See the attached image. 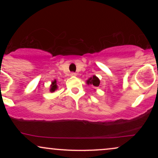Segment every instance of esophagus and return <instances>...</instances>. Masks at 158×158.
Returning <instances> with one entry per match:
<instances>
[{"label":"esophagus","mask_w":158,"mask_h":158,"mask_svg":"<svg viewBox=\"0 0 158 158\" xmlns=\"http://www.w3.org/2000/svg\"><path fill=\"white\" fill-rule=\"evenodd\" d=\"M70 75H71V76H76L77 74L75 73H71Z\"/></svg>","instance_id":"obj_1"}]
</instances>
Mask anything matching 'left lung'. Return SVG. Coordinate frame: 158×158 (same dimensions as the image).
<instances>
[{"mask_svg": "<svg viewBox=\"0 0 158 158\" xmlns=\"http://www.w3.org/2000/svg\"><path fill=\"white\" fill-rule=\"evenodd\" d=\"M87 83L88 85L90 84V85H94L95 87H98V86H99V84H100V81H99V79L96 76V75H94V76L90 77V78L88 80Z\"/></svg>", "mask_w": 158, "mask_h": 158, "instance_id": "1", "label": "left lung"}]
</instances>
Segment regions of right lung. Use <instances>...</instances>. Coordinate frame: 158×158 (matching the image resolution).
<instances>
[{
    "instance_id": "1",
    "label": "right lung",
    "mask_w": 158,
    "mask_h": 158,
    "mask_svg": "<svg viewBox=\"0 0 158 158\" xmlns=\"http://www.w3.org/2000/svg\"><path fill=\"white\" fill-rule=\"evenodd\" d=\"M57 81H56V80L55 81L52 82V85H51V87H50V91L51 92H54L55 91V90L57 89Z\"/></svg>"
}]
</instances>
